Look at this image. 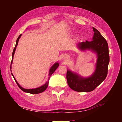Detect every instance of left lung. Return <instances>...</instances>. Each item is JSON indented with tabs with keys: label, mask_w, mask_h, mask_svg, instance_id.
<instances>
[{
	"label": "left lung",
	"mask_w": 122,
	"mask_h": 122,
	"mask_svg": "<svg viewBox=\"0 0 122 122\" xmlns=\"http://www.w3.org/2000/svg\"><path fill=\"white\" fill-rule=\"evenodd\" d=\"M94 35L91 41L81 42L77 47L81 50H91L97 54L96 69L90 77L83 78L68 70L67 80L69 87L78 92L93 91L104 81L107 75L109 55L107 42L97 29L93 27Z\"/></svg>",
	"instance_id": "1"
}]
</instances>
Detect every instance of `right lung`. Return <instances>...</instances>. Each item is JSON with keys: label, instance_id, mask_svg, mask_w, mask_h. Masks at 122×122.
I'll use <instances>...</instances> for the list:
<instances>
[{"label": "right lung", "instance_id": "1", "mask_svg": "<svg viewBox=\"0 0 122 122\" xmlns=\"http://www.w3.org/2000/svg\"><path fill=\"white\" fill-rule=\"evenodd\" d=\"M22 35H20L19 37H18L17 39V41H16V46L15 47V48H14V50H13V53H12V61H11V64H10V68H11V65H12V64L13 62V57H14V53H15V50H16V47L17 46V45H18V41H19V40L20 39V38L21 37ZM59 66V64L58 63V62H56V63H55L52 67H51L50 70H49V75H48V80L47 81V82L44 84V85H43L42 86H40V87H37V88H32V89H25V88L21 87L19 84L18 83V82L17 81V80H16V79L15 78V77L13 75V74L12 73V76H13L14 78L15 79V81L16 82V83L17 84V85L18 86H19V87L20 88V89L23 91V92H25V93H30V94H39V93H42V92H44V91H45L46 88H47L48 87V83H49V79H50V77L51 76V75L54 72V71L56 70V69L58 68V67Z\"/></svg>", "mask_w": 122, "mask_h": 122}]
</instances>
